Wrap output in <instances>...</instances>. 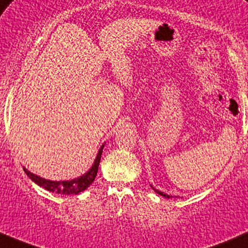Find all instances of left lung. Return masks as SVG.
<instances>
[{
	"label": "left lung",
	"mask_w": 248,
	"mask_h": 248,
	"mask_svg": "<svg viewBox=\"0 0 248 248\" xmlns=\"http://www.w3.org/2000/svg\"><path fill=\"white\" fill-rule=\"evenodd\" d=\"M154 190L157 192V193H159L160 196H163V197H166V198H172V197H170V196H168V194H165V193H163V192H160V191H158V190H155V188H154Z\"/></svg>",
	"instance_id": "obj_1"
}]
</instances>
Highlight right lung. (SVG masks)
I'll return each mask as SVG.
<instances>
[{"label":"right lung","instance_id":"add662e5","mask_svg":"<svg viewBox=\"0 0 248 248\" xmlns=\"http://www.w3.org/2000/svg\"><path fill=\"white\" fill-rule=\"evenodd\" d=\"M103 149H104V145H102L101 149H99L98 155H97L96 160H94L93 168L90 169V171L87 172L84 176L76 178L74 180H64V182H52V180L44 179V178H41L36 174L31 173L30 171H28L27 169H24V172L27 173V176L35 182L36 184L42 186L43 188L48 190L50 192H54V193L58 194H65V196H69V194H78L79 192L87 190V188L93 184L94 178L97 176V172H98V166L99 161H101V155L103 152Z\"/></svg>","mask_w":248,"mask_h":248}]
</instances>
